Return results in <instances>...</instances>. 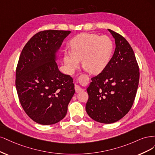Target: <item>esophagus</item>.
Listing matches in <instances>:
<instances>
[{"label": "esophagus", "instance_id": "1", "mask_svg": "<svg viewBox=\"0 0 155 155\" xmlns=\"http://www.w3.org/2000/svg\"><path fill=\"white\" fill-rule=\"evenodd\" d=\"M74 89H75L76 93H79L84 90V89L81 87H80L78 85H75V86H74Z\"/></svg>", "mask_w": 155, "mask_h": 155}]
</instances>
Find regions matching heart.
<instances>
[{
    "mask_svg": "<svg viewBox=\"0 0 155 155\" xmlns=\"http://www.w3.org/2000/svg\"><path fill=\"white\" fill-rule=\"evenodd\" d=\"M71 51H66L64 62L68 70L73 72L82 61V67L91 74L102 72L110 63L114 45L107 36L82 33L74 37L71 42Z\"/></svg>",
    "mask_w": 155,
    "mask_h": 155,
    "instance_id": "obj_1",
    "label": "heart"
}]
</instances>
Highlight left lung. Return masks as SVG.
Listing matches in <instances>:
<instances>
[{
  "instance_id": "1",
  "label": "left lung",
  "mask_w": 155,
  "mask_h": 155,
  "mask_svg": "<svg viewBox=\"0 0 155 155\" xmlns=\"http://www.w3.org/2000/svg\"><path fill=\"white\" fill-rule=\"evenodd\" d=\"M115 41V50L107 67L87 88L88 115L104 124L116 122L130 110L137 91L139 68L130 44L120 35L108 29Z\"/></svg>"
}]
</instances>
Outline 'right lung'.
<instances>
[{
	"instance_id": "right-lung-1",
	"label": "right lung",
	"mask_w": 155,
	"mask_h": 155,
	"mask_svg": "<svg viewBox=\"0 0 155 155\" xmlns=\"http://www.w3.org/2000/svg\"><path fill=\"white\" fill-rule=\"evenodd\" d=\"M70 33L38 32L20 56L15 80L18 98L28 117L38 124L51 125L62 120L75 92L73 78L60 71L56 62L62 42Z\"/></svg>"
}]
</instances>
